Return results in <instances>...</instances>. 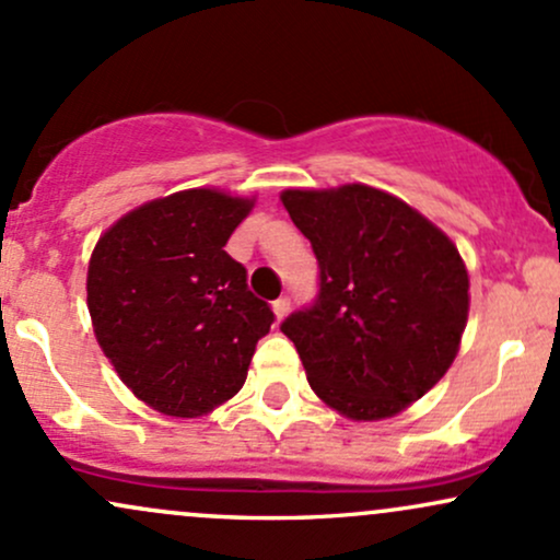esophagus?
<instances>
[{
  "mask_svg": "<svg viewBox=\"0 0 560 560\" xmlns=\"http://www.w3.org/2000/svg\"><path fill=\"white\" fill-rule=\"evenodd\" d=\"M289 305H292V302H289V298H279V300H273V313H276V318H284L287 313H289Z\"/></svg>",
  "mask_w": 560,
  "mask_h": 560,
  "instance_id": "1",
  "label": "esophagus"
}]
</instances>
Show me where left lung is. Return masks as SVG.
<instances>
[{
	"label": "left lung",
	"instance_id": "obj_1",
	"mask_svg": "<svg viewBox=\"0 0 560 560\" xmlns=\"http://www.w3.org/2000/svg\"><path fill=\"white\" fill-rule=\"evenodd\" d=\"M281 202L320 268L313 305L281 324L313 392L352 421L400 413L458 355L468 318L458 249L374 186L287 189Z\"/></svg>",
	"mask_w": 560,
	"mask_h": 560
}]
</instances>
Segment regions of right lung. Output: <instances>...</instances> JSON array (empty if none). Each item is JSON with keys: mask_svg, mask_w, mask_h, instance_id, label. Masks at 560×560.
Returning a JSON list of instances; mask_svg holds the SVG:
<instances>
[{"mask_svg": "<svg viewBox=\"0 0 560 560\" xmlns=\"http://www.w3.org/2000/svg\"><path fill=\"white\" fill-rule=\"evenodd\" d=\"M253 205L218 189L176 191L96 242L86 276L96 342L160 413L195 419L234 397L271 329V305L223 249Z\"/></svg>", "mask_w": 560, "mask_h": 560, "instance_id": "obj_1", "label": "right lung"}]
</instances>
